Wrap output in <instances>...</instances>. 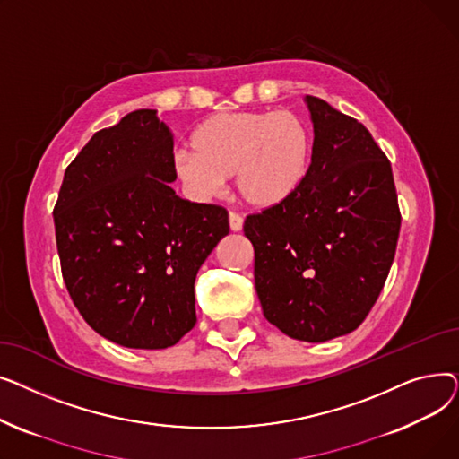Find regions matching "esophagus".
<instances>
[{
	"label": "esophagus",
	"instance_id": "1",
	"mask_svg": "<svg viewBox=\"0 0 459 459\" xmlns=\"http://www.w3.org/2000/svg\"><path fill=\"white\" fill-rule=\"evenodd\" d=\"M229 223H230V230H234V232L242 230V227H244V217L239 215L238 212H230V213H229Z\"/></svg>",
	"mask_w": 459,
	"mask_h": 459
}]
</instances>
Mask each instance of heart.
Segmentation results:
<instances>
[{"label": "heart", "instance_id": "b5f03b06", "mask_svg": "<svg viewBox=\"0 0 459 459\" xmlns=\"http://www.w3.org/2000/svg\"><path fill=\"white\" fill-rule=\"evenodd\" d=\"M191 149L175 154V173L189 195L210 199L238 175L239 195L273 208L303 184L310 160L305 120L288 109L217 113L191 135Z\"/></svg>", "mask_w": 459, "mask_h": 459}]
</instances>
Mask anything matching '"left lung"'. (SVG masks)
I'll return each mask as SVG.
<instances>
[{
  "label": "left lung",
  "instance_id": "left-lung-1",
  "mask_svg": "<svg viewBox=\"0 0 459 459\" xmlns=\"http://www.w3.org/2000/svg\"><path fill=\"white\" fill-rule=\"evenodd\" d=\"M315 141L307 177L279 206L246 217L264 316L325 342L357 329L393 266L402 215L389 158L357 118L307 94Z\"/></svg>",
  "mask_w": 459,
  "mask_h": 459
}]
</instances>
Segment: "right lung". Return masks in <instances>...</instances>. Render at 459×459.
Returning <instances> with one entry per match:
<instances>
[{
	"mask_svg": "<svg viewBox=\"0 0 459 459\" xmlns=\"http://www.w3.org/2000/svg\"><path fill=\"white\" fill-rule=\"evenodd\" d=\"M173 135L156 109L96 132L66 167L54 208L66 290L104 339L175 346L197 322L193 284L229 234V212L178 197Z\"/></svg>",
	"mask_w": 459,
	"mask_h": 459,
	"instance_id": "obj_1",
	"label": "right lung"
}]
</instances>
